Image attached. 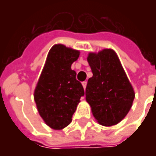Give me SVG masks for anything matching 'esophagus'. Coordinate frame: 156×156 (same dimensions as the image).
<instances>
[{"label": "esophagus", "instance_id": "34e87169", "mask_svg": "<svg viewBox=\"0 0 156 156\" xmlns=\"http://www.w3.org/2000/svg\"><path fill=\"white\" fill-rule=\"evenodd\" d=\"M82 84H83V87L84 89H86V87H87V82H83L82 83Z\"/></svg>", "mask_w": 156, "mask_h": 156}]
</instances>
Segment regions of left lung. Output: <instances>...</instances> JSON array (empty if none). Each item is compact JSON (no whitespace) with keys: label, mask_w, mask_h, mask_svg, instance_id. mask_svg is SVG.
Wrapping results in <instances>:
<instances>
[{"label":"left lung","mask_w":156,"mask_h":156,"mask_svg":"<svg viewBox=\"0 0 156 156\" xmlns=\"http://www.w3.org/2000/svg\"><path fill=\"white\" fill-rule=\"evenodd\" d=\"M88 62L93 77L88 80L86 100L99 124L115 125L129 111L134 98V89L114 50L91 52Z\"/></svg>","instance_id":"1"}]
</instances>
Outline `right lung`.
I'll return each instance as SVG.
<instances>
[{
  "mask_svg": "<svg viewBox=\"0 0 156 156\" xmlns=\"http://www.w3.org/2000/svg\"><path fill=\"white\" fill-rule=\"evenodd\" d=\"M79 57V51L54 45L48 58L34 92L39 114L53 129H62L72 122V118L84 95L81 83L76 79L71 65Z\"/></svg>",
  "mask_w": 156,
  "mask_h": 156,
  "instance_id": "add662e5",
  "label": "right lung"
}]
</instances>
